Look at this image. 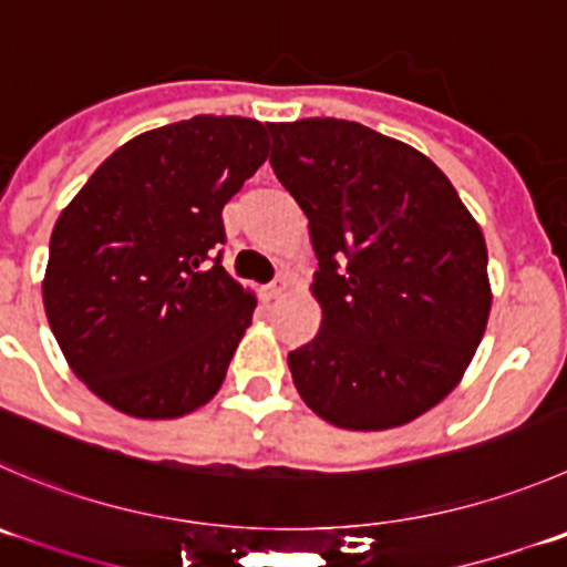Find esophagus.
<instances>
[{
    "label": "esophagus",
    "instance_id": "esophagus-1",
    "mask_svg": "<svg viewBox=\"0 0 567 567\" xmlns=\"http://www.w3.org/2000/svg\"><path fill=\"white\" fill-rule=\"evenodd\" d=\"M285 293H288V279H285V277L274 279L271 285H266V288H262V299H266V301L282 299Z\"/></svg>",
    "mask_w": 567,
    "mask_h": 567
}]
</instances>
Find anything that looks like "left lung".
<instances>
[{"mask_svg":"<svg viewBox=\"0 0 567 567\" xmlns=\"http://www.w3.org/2000/svg\"><path fill=\"white\" fill-rule=\"evenodd\" d=\"M268 130L318 260L321 329L288 354L296 390L340 430L415 421L457 388L485 334L482 227L446 174L395 137L343 118Z\"/></svg>","mask_w":567,"mask_h":567,"instance_id":"obj_1","label":"left lung"}]
</instances>
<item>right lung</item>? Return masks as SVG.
Here are the masks:
<instances>
[{
  "label": "right lung",
  "instance_id": "right-lung-1",
  "mask_svg": "<svg viewBox=\"0 0 567 567\" xmlns=\"http://www.w3.org/2000/svg\"><path fill=\"white\" fill-rule=\"evenodd\" d=\"M266 157L260 121L196 115L126 141L63 207L43 310L104 404L161 421L218 393L257 296L209 260L224 205Z\"/></svg>",
  "mask_w": 567,
  "mask_h": 567
}]
</instances>
